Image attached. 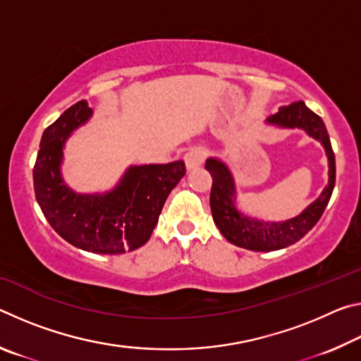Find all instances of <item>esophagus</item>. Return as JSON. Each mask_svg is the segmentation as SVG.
<instances>
[{
  "mask_svg": "<svg viewBox=\"0 0 361 361\" xmlns=\"http://www.w3.org/2000/svg\"><path fill=\"white\" fill-rule=\"evenodd\" d=\"M204 161H205V151L200 148H192L185 154V162H186L188 170L197 169L199 166H202Z\"/></svg>",
  "mask_w": 361,
  "mask_h": 361,
  "instance_id": "obj_1",
  "label": "esophagus"
}]
</instances>
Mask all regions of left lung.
Masks as SVG:
<instances>
[{"label":"left lung","instance_id":"obj_1","mask_svg":"<svg viewBox=\"0 0 361 361\" xmlns=\"http://www.w3.org/2000/svg\"><path fill=\"white\" fill-rule=\"evenodd\" d=\"M267 124L286 127V129H302L323 145L328 156L329 180L320 197L314 200L307 209L298 216L286 221H262V219L245 216L235 209V183L228 166L219 159H207L205 169L212 175L210 209L213 221L221 234L237 247L253 250V252H272L296 243L307 234L319 221L331 197L336 181L334 152L329 142L325 122L320 116L305 106L304 102H295L282 106L276 114L269 116Z\"/></svg>","mask_w":361,"mask_h":361}]
</instances>
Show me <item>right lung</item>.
<instances>
[{
    "instance_id": "1",
    "label": "right lung",
    "mask_w": 361,
    "mask_h": 361,
    "mask_svg": "<svg viewBox=\"0 0 361 361\" xmlns=\"http://www.w3.org/2000/svg\"><path fill=\"white\" fill-rule=\"evenodd\" d=\"M90 116L92 109L81 100L42 132L33 169L36 200L54 231L71 245L100 255L132 252L148 242L170 191L186 173L185 162L133 166L113 191L75 192L60 173L63 146Z\"/></svg>"
}]
</instances>
